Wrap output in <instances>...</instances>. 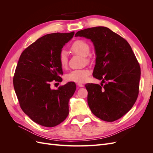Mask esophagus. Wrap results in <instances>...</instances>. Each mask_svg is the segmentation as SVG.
I'll return each instance as SVG.
<instances>
[{"mask_svg": "<svg viewBox=\"0 0 153 153\" xmlns=\"http://www.w3.org/2000/svg\"><path fill=\"white\" fill-rule=\"evenodd\" d=\"M78 87H84V84H80V83H78V84H76Z\"/></svg>", "mask_w": 153, "mask_h": 153, "instance_id": "obj_1", "label": "esophagus"}]
</instances>
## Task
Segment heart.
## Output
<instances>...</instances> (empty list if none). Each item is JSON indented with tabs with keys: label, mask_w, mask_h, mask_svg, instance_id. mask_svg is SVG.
Returning <instances> with one entry per match:
<instances>
[{
	"label": "heart",
	"mask_w": 153,
	"mask_h": 153,
	"mask_svg": "<svg viewBox=\"0 0 153 153\" xmlns=\"http://www.w3.org/2000/svg\"><path fill=\"white\" fill-rule=\"evenodd\" d=\"M71 50L74 53L85 57L88 61L86 56L90 52V47L85 41L83 40H76L71 46ZM59 61L62 68L66 67L68 62V57L67 52L65 50H62L59 55ZM90 75V71L88 69H75L69 72L67 76L66 79L69 81L76 83H82L87 80V77Z\"/></svg>",
	"instance_id": "obj_1"
}]
</instances>
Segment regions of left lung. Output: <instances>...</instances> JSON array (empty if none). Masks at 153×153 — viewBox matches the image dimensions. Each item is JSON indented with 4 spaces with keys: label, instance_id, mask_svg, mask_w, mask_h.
Instances as JSON below:
<instances>
[{
    "label": "left lung",
    "instance_id": "left-lung-1",
    "mask_svg": "<svg viewBox=\"0 0 153 153\" xmlns=\"http://www.w3.org/2000/svg\"><path fill=\"white\" fill-rule=\"evenodd\" d=\"M75 36L93 43L96 58L92 75L102 80L101 85H85L91 112L103 121H116L132 108L138 95L140 68L135 55L127 41L107 27L85 29Z\"/></svg>",
    "mask_w": 153,
    "mask_h": 153
}]
</instances>
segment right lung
Wrapping results in <instances>:
<instances>
[{"label": "right lung", "instance_id": "1", "mask_svg": "<svg viewBox=\"0 0 153 153\" xmlns=\"http://www.w3.org/2000/svg\"><path fill=\"white\" fill-rule=\"evenodd\" d=\"M75 32L45 35L24 50L13 77V85L22 110L34 122L45 127L61 123L69 114V99L76 85L69 82L52 89V82H62L59 55Z\"/></svg>", "mask_w": 153, "mask_h": 153}]
</instances>
